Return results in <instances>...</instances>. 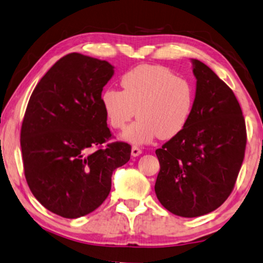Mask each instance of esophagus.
<instances>
[{
	"mask_svg": "<svg viewBox=\"0 0 263 263\" xmlns=\"http://www.w3.org/2000/svg\"><path fill=\"white\" fill-rule=\"evenodd\" d=\"M140 154H142V150H140L139 147H137V146H132V149H131V155H132L133 157L139 156Z\"/></svg>",
	"mask_w": 263,
	"mask_h": 263,
	"instance_id": "1",
	"label": "esophagus"
}]
</instances>
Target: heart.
Returning <instances> with one entry per match:
<instances>
[{
    "mask_svg": "<svg viewBox=\"0 0 263 263\" xmlns=\"http://www.w3.org/2000/svg\"><path fill=\"white\" fill-rule=\"evenodd\" d=\"M123 90L107 87L100 102L114 130H123L136 116L138 120L120 135L136 145L150 144L158 137L170 139L190 121L194 88L190 81L162 65L136 66L121 77Z\"/></svg>",
    "mask_w": 263,
    "mask_h": 263,
    "instance_id": "b5f03b06",
    "label": "heart"
}]
</instances>
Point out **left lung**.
<instances>
[{
    "label": "left lung",
    "mask_w": 263,
    "mask_h": 263,
    "mask_svg": "<svg viewBox=\"0 0 263 263\" xmlns=\"http://www.w3.org/2000/svg\"><path fill=\"white\" fill-rule=\"evenodd\" d=\"M197 80L186 127L156 150L160 162L155 193L176 216L212 212L234 190L247 136L241 106L230 88L204 63L191 59Z\"/></svg>",
    "instance_id": "1"
}]
</instances>
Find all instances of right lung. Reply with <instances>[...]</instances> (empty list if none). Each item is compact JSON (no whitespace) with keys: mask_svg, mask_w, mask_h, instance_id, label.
I'll list each match as a JSON object with an SVG mask.
<instances>
[{"mask_svg":"<svg viewBox=\"0 0 263 263\" xmlns=\"http://www.w3.org/2000/svg\"><path fill=\"white\" fill-rule=\"evenodd\" d=\"M114 66L72 52L51 66L33 90L21 127L25 176L36 200L75 219L108 197L112 174L130 160L131 146L116 142L100 95Z\"/></svg>","mask_w":263,"mask_h":263,"instance_id":"right-lung-1","label":"right lung"}]
</instances>
